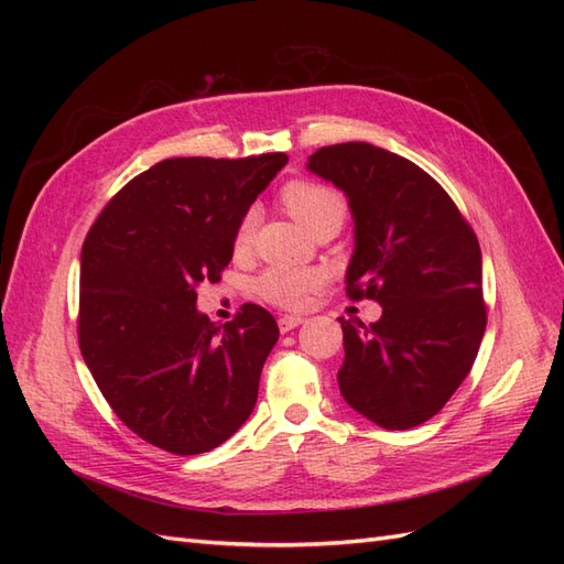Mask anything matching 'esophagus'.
<instances>
[{
    "label": "esophagus",
    "mask_w": 564,
    "mask_h": 564,
    "mask_svg": "<svg viewBox=\"0 0 564 564\" xmlns=\"http://www.w3.org/2000/svg\"><path fill=\"white\" fill-rule=\"evenodd\" d=\"M299 324H303V317H301V315H284V317H280L278 327H280V332H282V334H286V332L296 329Z\"/></svg>",
    "instance_id": "obj_1"
}]
</instances>
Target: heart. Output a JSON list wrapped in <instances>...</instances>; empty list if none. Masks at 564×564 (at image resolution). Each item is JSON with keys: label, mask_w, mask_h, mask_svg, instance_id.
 Wrapping results in <instances>:
<instances>
[{"label": "heart", "mask_w": 564, "mask_h": 564, "mask_svg": "<svg viewBox=\"0 0 564 564\" xmlns=\"http://www.w3.org/2000/svg\"><path fill=\"white\" fill-rule=\"evenodd\" d=\"M282 202L292 212V216L299 218L311 232L322 224H329V220L340 224L346 216V199L334 187L315 181L286 183L282 191ZM256 224H259V212L251 207L245 212L240 224H237L235 251L249 249ZM322 284L324 275L322 270L315 268H270L256 282V292L270 305H278V308L301 311L308 305L311 296Z\"/></svg>", "instance_id": "1"}]
</instances>
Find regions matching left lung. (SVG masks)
<instances>
[{"label":"left lung","instance_id":"8db88e82","mask_svg":"<svg viewBox=\"0 0 564 564\" xmlns=\"http://www.w3.org/2000/svg\"><path fill=\"white\" fill-rule=\"evenodd\" d=\"M308 169L350 204L348 296L383 305L369 327L338 317L340 395L381 429H414L447 404L480 350V245L445 187L395 152L338 143L313 152Z\"/></svg>","mask_w":564,"mask_h":564}]
</instances>
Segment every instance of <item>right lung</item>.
I'll return each instance as SVG.
<instances>
[{
    "instance_id": "right-lung-1",
    "label": "right lung",
    "mask_w": 564,
    "mask_h": 564,
    "mask_svg": "<svg viewBox=\"0 0 564 564\" xmlns=\"http://www.w3.org/2000/svg\"><path fill=\"white\" fill-rule=\"evenodd\" d=\"M286 160H162L106 204L84 240L82 357L119 421L164 452H212L253 412L275 317L245 303L220 327L195 303L202 282L220 280L237 224Z\"/></svg>"
}]
</instances>
